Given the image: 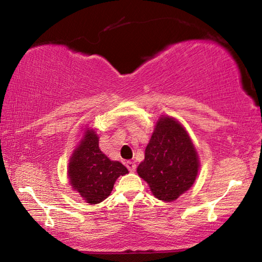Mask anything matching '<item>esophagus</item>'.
Listing matches in <instances>:
<instances>
[{"label":"esophagus","instance_id":"1","mask_svg":"<svg viewBox=\"0 0 262 262\" xmlns=\"http://www.w3.org/2000/svg\"><path fill=\"white\" fill-rule=\"evenodd\" d=\"M126 166L130 172H134L136 170V164L134 162H127Z\"/></svg>","mask_w":262,"mask_h":262}]
</instances>
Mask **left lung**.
Returning <instances> with one entry per match:
<instances>
[{
	"mask_svg": "<svg viewBox=\"0 0 262 262\" xmlns=\"http://www.w3.org/2000/svg\"><path fill=\"white\" fill-rule=\"evenodd\" d=\"M198 170L196 150L184 127L174 119L162 117L137 173L158 200L170 202L190 188Z\"/></svg>",
	"mask_w": 262,
	"mask_h": 262,
	"instance_id": "8db88e82",
	"label": "left lung"
}]
</instances>
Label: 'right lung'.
<instances>
[{
  "mask_svg": "<svg viewBox=\"0 0 262 262\" xmlns=\"http://www.w3.org/2000/svg\"><path fill=\"white\" fill-rule=\"evenodd\" d=\"M98 143L95 132H86L68 167L70 184L91 205L105 200L112 192L115 180L128 173L121 163L111 161L101 152Z\"/></svg>",
  "mask_w": 262,
  "mask_h": 262,
  "instance_id": "right-lung-1",
  "label": "right lung"
}]
</instances>
